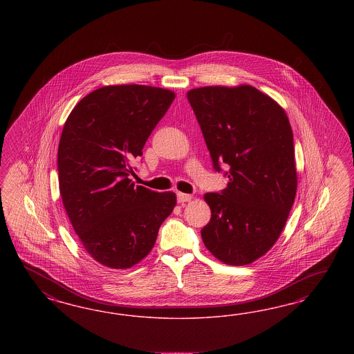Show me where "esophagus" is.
<instances>
[{
    "label": "esophagus",
    "instance_id": "esophagus-1",
    "mask_svg": "<svg viewBox=\"0 0 354 354\" xmlns=\"http://www.w3.org/2000/svg\"><path fill=\"white\" fill-rule=\"evenodd\" d=\"M176 198H178V203H179V204H184V203L191 201L192 196H191V194H187V193L179 192L176 194Z\"/></svg>",
    "mask_w": 354,
    "mask_h": 354
}]
</instances>
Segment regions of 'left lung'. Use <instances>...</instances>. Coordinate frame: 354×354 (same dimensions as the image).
Listing matches in <instances>:
<instances>
[{
    "label": "left lung",
    "mask_w": 354,
    "mask_h": 354,
    "mask_svg": "<svg viewBox=\"0 0 354 354\" xmlns=\"http://www.w3.org/2000/svg\"><path fill=\"white\" fill-rule=\"evenodd\" d=\"M215 171L228 165L227 188L206 193L205 247L244 266L266 254L288 219L297 189L293 133L277 101L252 86H201L187 93Z\"/></svg>",
    "instance_id": "1"
}]
</instances>
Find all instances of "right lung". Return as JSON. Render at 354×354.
Segmentation results:
<instances>
[{
	"label": "right lung",
	"instance_id": "right-lung-1",
	"mask_svg": "<svg viewBox=\"0 0 354 354\" xmlns=\"http://www.w3.org/2000/svg\"><path fill=\"white\" fill-rule=\"evenodd\" d=\"M175 93L157 86H106L82 98L64 123L58 180L64 210L88 254L129 268L149 254L176 196L135 185L131 163Z\"/></svg>",
	"mask_w": 354,
	"mask_h": 354
}]
</instances>
